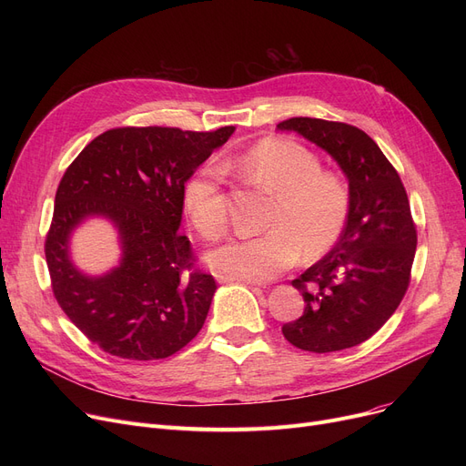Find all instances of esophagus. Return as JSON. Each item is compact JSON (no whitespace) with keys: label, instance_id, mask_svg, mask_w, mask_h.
I'll list each match as a JSON object with an SVG mask.
<instances>
[{"label":"esophagus","instance_id":"1","mask_svg":"<svg viewBox=\"0 0 466 466\" xmlns=\"http://www.w3.org/2000/svg\"><path fill=\"white\" fill-rule=\"evenodd\" d=\"M218 283H248V285H266L264 281H253V279H241V278H230V276H217Z\"/></svg>","mask_w":466,"mask_h":466}]
</instances>
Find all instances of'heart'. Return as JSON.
<instances>
[{
    "label": "heart",
    "instance_id": "obj_1",
    "mask_svg": "<svg viewBox=\"0 0 466 466\" xmlns=\"http://www.w3.org/2000/svg\"><path fill=\"white\" fill-rule=\"evenodd\" d=\"M257 187L274 194L264 234L234 238L208 253V264L220 276L268 281L300 257L317 258L336 246L346 228L351 196L346 181L321 169V160L290 139H262L251 149L220 162ZM223 171L202 166L183 187V208L206 239L227 232L228 217Z\"/></svg>",
    "mask_w": 466,
    "mask_h": 466
}]
</instances>
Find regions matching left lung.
I'll use <instances>...</instances> for the list:
<instances>
[{"instance_id": "left-lung-1", "label": "left lung", "mask_w": 466, "mask_h": 466, "mask_svg": "<svg viewBox=\"0 0 466 466\" xmlns=\"http://www.w3.org/2000/svg\"><path fill=\"white\" fill-rule=\"evenodd\" d=\"M321 147L348 179L351 206L344 232L319 262L292 281L304 315L283 325L292 346L332 353L362 344L395 313L410 283L418 234L397 169L362 130L295 116L278 125Z\"/></svg>"}]
</instances>
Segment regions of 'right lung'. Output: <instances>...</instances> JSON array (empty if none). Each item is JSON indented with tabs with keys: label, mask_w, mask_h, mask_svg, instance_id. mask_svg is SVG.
Wrapping results in <instances>:
<instances>
[{
	"label": "right lung",
	"mask_w": 466,
	"mask_h": 466,
	"mask_svg": "<svg viewBox=\"0 0 466 466\" xmlns=\"http://www.w3.org/2000/svg\"><path fill=\"white\" fill-rule=\"evenodd\" d=\"M234 130L115 128L66 169L45 257L60 308L106 353L166 359L204 327L217 285L192 270L190 241L177 232L183 187ZM90 218L111 222L121 248L119 264L100 277L70 258V236Z\"/></svg>",
	"instance_id": "1"
}]
</instances>
